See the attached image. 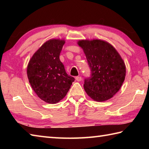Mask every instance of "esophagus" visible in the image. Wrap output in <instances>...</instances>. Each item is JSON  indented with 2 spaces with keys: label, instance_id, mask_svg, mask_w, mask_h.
I'll list each match as a JSON object with an SVG mask.
<instances>
[{
  "label": "esophagus",
  "instance_id": "1",
  "mask_svg": "<svg viewBox=\"0 0 149 149\" xmlns=\"http://www.w3.org/2000/svg\"><path fill=\"white\" fill-rule=\"evenodd\" d=\"M75 80H76L77 81H81V76L75 77Z\"/></svg>",
  "mask_w": 149,
  "mask_h": 149
}]
</instances>
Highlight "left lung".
<instances>
[{"label":"left lung","instance_id":"1","mask_svg":"<svg viewBox=\"0 0 149 149\" xmlns=\"http://www.w3.org/2000/svg\"><path fill=\"white\" fill-rule=\"evenodd\" d=\"M90 69V77L84 79V88L91 99L103 102L113 97L121 88L125 76V66L114 47L100 40H81Z\"/></svg>","mask_w":149,"mask_h":149}]
</instances>
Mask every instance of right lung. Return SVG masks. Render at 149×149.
I'll return each instance as SVG.
<instances>
[{
  "label": "right lung",
  "instance_id": "add662e5",
  "mask_svg": "<svg viewBox=\"0 0 149 149\" xmlns=\"http://www.w3.org/2000/svg\"><path fill=\"white\" fill-rule=\"evenodd\" d=\"M64 40L47 41L34 53L27 66L29 83L41 99L56 104L64 98L75 79L66 74L59 55Z\"/></svg>",
  "mask_w": 149,
  "mask_h": 149
}]
</instances>
